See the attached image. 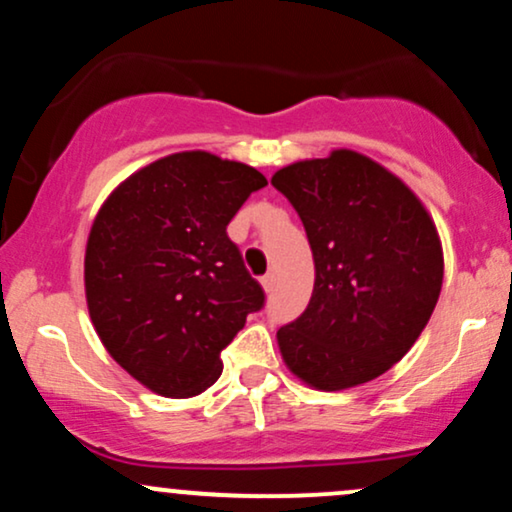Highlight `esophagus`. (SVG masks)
<instances>
[{"label":"esophagus","mask_w":512,"mask_h":512,"mask_svg":"<svg viewBox=\"0 0 512 512\" xmlns=\"http://www.w3.org/2000/svg\"><path fill=\"white\" fill-rule=\"evenodd\" d=\"M274 286H276V276L274 274L262 276V289H264V293H272Z\"/></svg>","instance_id":"1"}]
</instances>
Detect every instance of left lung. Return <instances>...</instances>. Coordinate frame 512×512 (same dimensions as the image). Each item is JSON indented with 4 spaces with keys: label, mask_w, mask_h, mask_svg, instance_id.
Wrapping results in <instances>:
<instances>
[{
    "label": "left lung",
    "mask_w": 512,
    "mask_h": 512,
    "mask_svg": "<svg viewBox=\"0 0 512 512\" xmlns=\"http://www.w3.org/2000/svg\"><path fill=\"white\" fill-rule=\"evenodd\" d=\"M315 260L305 313L276 332L286 368L339 392L370 383L414 346L443 286L438 228L414 190L373 158L334 149L276 170Z\"/></svg>",
    "instance_id": "obj_1"
}]
</instances>
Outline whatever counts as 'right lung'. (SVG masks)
Segmentation results:
<instances>
[{"label":"right lung","mask_w":512,"mask_h":512,"mask_svg":"<svg viewBox=\"0 0 512 512\" xmlns=\"http://www.w3.org/2000/svg\"><path fill=\"white\" fill-rule=\"evenodd\" d=\"M267 178L209 151H180L110 192L84 255L86 305L110 356L161 397L219 380L221 351L264 305L226 226Z\"/></svg>","instance_id":"1"}]
</instances>
